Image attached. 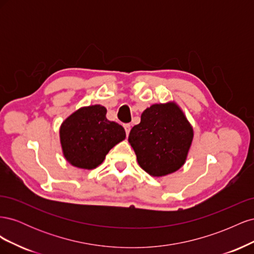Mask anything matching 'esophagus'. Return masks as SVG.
<instances>
[{"instance_id": "obj_1", "label": "esophagus", "mask_w": 254, "mask_h": 254, "mask_svg": "<svg viewBox=\"0 0 254 254\" xmlns=\"http://www.w3.org/2000/svg\"><path fill=\"white\" fill-rule=\"evenodd\" d=\"M124 128H125V131H126V135H128L129 132H130V129H131V126H130V124H125Z\"/></svg>"}]
</instances>
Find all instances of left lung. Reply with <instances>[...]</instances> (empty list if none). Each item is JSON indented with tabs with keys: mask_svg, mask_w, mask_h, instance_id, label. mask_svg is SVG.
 I'll return each instance as SVG.
<instances>
[{
	"mask_svg": "<svg viewBox=\"0 0 254 254\" xmlns=\"http://www.w3.org/2000/svg\"><path fill=\"white\" fill-rule=\"evenodd\" d=\"M193 128L175 103L155 104L144 110L128 141L137 163L153 177L172 174L184 164L193 141Z\"/></svg>",
	"mask_w": 254,
	"mask_h": 254,
	"instance_id": "8db88e82",
	"label": "left lung"
}]
</instances>
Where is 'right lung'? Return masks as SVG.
<instances>
[{
    "instance_id": "obj_1",
    "label": "right lung",
    "mask_w": 254,
    "mask_h": 254,
    "mask_svg": "<svg viewBox=\"0 0 254 254\" xmlns=\"http://www.w3.org/2000/svg\"><path fill=\"white\" fill-rule=\"evenodd\" d=\"M107 109L94 105L75 111L60 127V142L68 163L83 170L102 164L113 146L125 140V129L106 118Z\"/></svg>"
}]
</instances>
